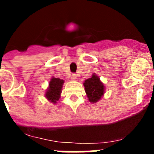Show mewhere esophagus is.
Here are the masks:
<instances>
[{
  "label": "esophagus",
  "mask_w": 154,
  "mask_h": 154,
  "mask_svg": "<svg viewBox=\"0 0 154 154\" xmlns=\"http://www.w3.org/2000/svg\"><path fill=\"white\" fill-rule=\"evenodd\" d=\"M71 79L72 80H74V81H75V80L78 79V78H77V75H76V74H72L71 75Z\"/></svg>",
  "instance_id": "obj_1"
}]
</instances>
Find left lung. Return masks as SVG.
<instances>
[{"instance_id": "8db88e82", "label": "left lung", "mask_w": 154, "mask_h": 154, "mask_svg": "<svg viewBox=\"0 0 154 154\" xmlns=\"http://www.w3.org/2000/svg\"><path fill=\"white\" fill-rule=\"evenodd\" d=\"M84 86L87 97L89 98L91 103L99 101L104 94V85L100 82V79L96 75H93L90 79L85 80Z\"/></svg>"}]
</instances>
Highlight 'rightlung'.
<instances>
[{
	"label": "right lung",
	"mask_w": 154,
	"mask_h": 154,
	"mask_svg": "<svg viewBox=\"0 0 154 154\" xmlns=\"http://www.w3.org/2000/svg\"><path fill=\"white\" fill-rule=\"evenodd\" d=\"M64 81L57 78H51L49 82V88L46 92L45 96L48 100L53 103H56L60 98L62 85Z\"/></svg>",
	"instance_id": "add662e5"
}]
</instances>
